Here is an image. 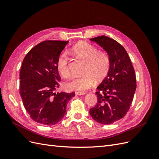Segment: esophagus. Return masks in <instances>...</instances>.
I'll return each mask as SVG.
<instances>
[{
	"label": "esophagus",
	"instance_id": "esophagus-1",
	"mask_svg": "<svg viewBox=\"0 0 159 159\" xmlns=\"http://www.w3.org/2000/svg\"><path fill=\"white\" fill-rule=\"evenodd\" d=\"M75 93L76 95H85L86 93L84 92V91H75Z\"/></svg>",
	"mask_w": 159,
	"mask_h": 159
}]
</instances>
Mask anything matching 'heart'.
Masks as SVG:
<instances>
[{
	"instance_id": "heart-1",
	"label": "heart",
	"mask_w": 159,
	"mask_h": 159,
	"mask_svg": "<svg viewBox=\"0 0 159 159\" xmlns=\"http://www.w3.org/2000/svg\"><path fill=\"white\" fill-rule=\"evenodd\" d=\"M73 52L80 59L85 62L83 75L74 78L66 83V88L70 91H84L95 84V80L101 81L108 74L111 66V60L106 52L98 50L88 42H81L72 48ZM56 68L59 74L64 78L71 76L69 60L66 52H61L57 57Z\"/></svg>"
}]
</instances>
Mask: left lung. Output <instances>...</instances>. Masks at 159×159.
Masks as SVG:
<instances>
[{
	"mask_svg": "<svg viewBox=\"0 0 159 159\" xmlns=\"http://www.w3.org/2000/svg\"><path fill=\"white\" fill-rule=\"evenodd\" d=\"M107 51L111 66L95 92L98 102L89 114L99 123L111 124L123 118L131 107L137 88L135 72L124 47L112 38L100 36L91 38Z\"/></svg>",
	"mask_w": 159,
	"mask_h": 159,
	"instance_id": "left-lung-1",
	"label": "left lung"
}]
</instances>
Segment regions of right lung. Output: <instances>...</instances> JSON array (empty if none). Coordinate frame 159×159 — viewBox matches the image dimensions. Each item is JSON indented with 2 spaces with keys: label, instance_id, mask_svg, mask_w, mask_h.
I'll list each match as a JSON object with an SVG mask.
<instances>
[{
  "label": "right lung",
  "instance_id": "add662e5",
  "mask_svg": "<svg viewBox=\"0 0 159 159\" xmlns=\"http://www.w3.org/2000/svg\"><path fill=\"white\" fill-rule=\"evenodd\" d=\"M68 41L46 40L32 48L23 60L20 71V95L34 121L44 125L60 122L74 92L54 93L61 78L56 68L57 57Z\"/></svg>",
  "mask_w": 159,
  "mask_h": 159
}]
</instances>
